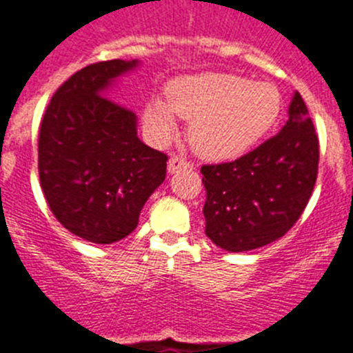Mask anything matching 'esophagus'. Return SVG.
Listing matches in <instances>:
<instances>
[{"mask_svg":"<svg viewBox=\"0 0 353 353\" xmlns=\"http://www.w3.org/2000/svg\"><path fill=\"white\" fill-rule=\"evenodd\" d=\"M167 169H169V174H176L183 169H192V163L181 157H172L169 160V167Z\"/></svg>","mask_w":353,"mask_h":353,"instance_id":"34e87169","label":"esophagus"}]
</instances>
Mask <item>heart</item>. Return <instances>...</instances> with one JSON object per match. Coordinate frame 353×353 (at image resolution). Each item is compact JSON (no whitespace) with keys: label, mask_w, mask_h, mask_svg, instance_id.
<instances>
[{"label":"heart","mask_w":353,"mask_h":353,"mask_svg":"<svg viewBox=\"0 0 353 353\" xmlns=\"http://www.w3.org/2000/svg\"><path fill=\"white\" fill-rule=\"evenodd\" d=\"M281 109L283 100L272 82L228 72H200L169 82L167 101L151 98L142 121L158 142L176 135V115L192 121L188 141L193 151L205 160L225 161L259 144L276 125Z\"/></svg>","instance_id":"b5f03b06"}]
</instances>
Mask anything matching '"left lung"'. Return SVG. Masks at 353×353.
Returning a JSON list of instances; mask_svg holds the SVG:
<instances>
[{"instance_id":"left-lung-1","label":"left lung","mask_w":353,"mask_h":353,"mask_svg":"<svg viewBox=\"0 0 353 353\" xmlns=\"http://www.w3.org/2000/svg\"><path fill=\"white\" fill-rule=\"evenodd\" d=\"M205 236L227 252L283 237L303 214L319 172V139L301 94L278 135L230 163L204 165Z\"/></svg>"}]
</instances>
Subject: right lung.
Here are the masks:
<instances>
[{
    "instance_id": "1",
    "label": "right lung",
    "mask_w": 353,
    "mask_h": 353,
    "mask_svg": "<svg viewBox=\"0 0 353 353\" xmlns=\"http://www.w3.org/2000/svg\"><path fill=\"white\" fill-rule=\"evenodd\" d=\"M139 66V59H110L79 70L54 93L40 126L47 204L66 230L94 244L132 234L167 172V157L139 139L137 116L109 100Z\"/></svg>"
}]
</instances>
